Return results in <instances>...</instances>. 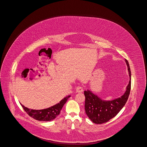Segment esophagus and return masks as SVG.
Returning <instances> with one entry per match:
<instances>
[{"label": "esophagus", "instance_id": "obj_1", "mask_svg": "<svg viewBox=\"0 0 147 147\" xmlns=\"http://www.w3.org/2000/svg\"><path fill=\"white\" fill-rule=\"evenodd\" d=\"M76 91L77 92H83V88L82 86H78L76 88Z\"/></svg>", "mask_w": 147, "mask_h": 147}]
</instances>
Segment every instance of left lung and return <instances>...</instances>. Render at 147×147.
Segmentation results:
<instances>
[{
    "mask_svg": "<svg viewBox=\"0 0 147 147\" xmlns=\"http://www.w3.org/2000/svg\"><path fill=\"white\" fill-rule=\"evenodd\" d=\"M125 62L129 72V82L125 93L121 97L106 101L101 100L88 90L84 91L85 113L93 123L101 124L108 122L115 117L125 105L129 96L131 85V73L129 62L126 59Z\"/></svg>",
    "mask_w": 147,
    "mask_h": 147,
    "instance_id": "obj_1",
    "label": "left lung"
}]
</instances>
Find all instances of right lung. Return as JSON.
I'll return each mask as SVG.
<instances>
[{"mask_svg":"<svg viewBox=\"0 0 147 147\" xmlns=\"http://www.w3.org/2000/svg\"><path fill=\"white\" fill-rule=\"evenodd\" d=\"M69 97L70 96L65 97L64 99L61 100L59 103L55 105V106L41 110L30 109L25 107L22 105L21 106L23 107L25 112L28 114V115L35 120L43 121H51L59 114L63 106H64Z\"/></svg>","mask_w":147,"mask_h":147,"instance_id":"obj_1","label":"right lung"}]
</instances>
